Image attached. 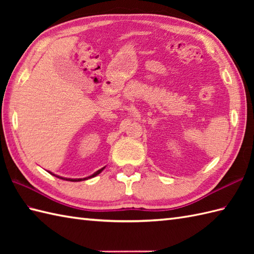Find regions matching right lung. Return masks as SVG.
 Returning <instances> with one entry per match:
<instances>
[{
    "label": "right lung",
    "mask_w": 254,
    "mask_h": 254,
    "mask_svg": "<svg viewBox=\"0 0 254 254\" xmlns=\"http://www.w3.org/2000/svg\"><path fill=\"white\" fill-rule=\"evenodd\" d=\"M104 168H105V167H104ZM104 168H101V169H99L98 171H96L95 172V174L94 175H91L90 177H87V178H84V179H69V178H68V179H67V178H62V177H59V176H56V175H53V174H51V172H50V174L51 175H53V176H56V177H58V178H60V179H63V180H66V181H75V182H76V181H83V180H87V179H89V178H93V177H95V176H97V175H99L100 174V172L102 171V170H104Z\"/></svg>",
    "instance_id": "right-lung-1"
}]
</instances>
